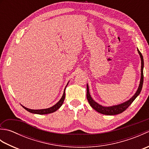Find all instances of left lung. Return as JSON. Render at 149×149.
<instances>
[{
    "label": "left lung",
    "mask_w": 149,
    "mask_h": 149,
    "mask_svg": "<svg viewBox=\"0 0 149 149\" xmlns=\"http://www.w3.org/2000/svg\"><path fill=\"white\" fill-rule=\"evenodd\" d=\"M138 54H140V58H141V79H140V84H139V86L136 92L132 96L130 99L126 101L125 102H123L120 104H118V105L115 106H108V107H105L100 105L99 104L96 102L95 101L93 100L92 98H91L90 91H89V87H88V85L87 84V93H86V97L88 102L90 104V106L93 107V108L96 110L97 112H99L101 114H103V115H118V114L121 113L124 111L127 108V107L131 105L132 102L135 100L136 98L139 94L140 93L142 86H143V66H144V62H143V56H142L141 53L140 52V50L138 49Z\"/></svg>",
    "instance_id": "obj_1"
}]
</instances>
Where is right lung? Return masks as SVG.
Instances as JSON below:
<instances>
[{"label":"right lung","mask_w":149,"mask_h":149,"mask_svg":"<svg viewBox=\"0 0 149 149\" xmlns=\"http://www.w3.org/2000/svg\"><path fill=\"white\" fill-rule=\"evenodd\" d=\"M68 84H66L65 88H66V86H67ZM65 88L64 92H63V95L62 97L61 98V99H60L58 102L55 104V105H54L53 106L49 107V108L42 109H31L29 108H27V107H24L22 105V106L25 109L27 110V111L34 113V114H38V115H45V114H49V113H52L55 112L56 111L58 110L59 107L62 106L63 102H64V100L65 98Z\"/></svg>","instance_id":"add662e5"}]
</instances>
